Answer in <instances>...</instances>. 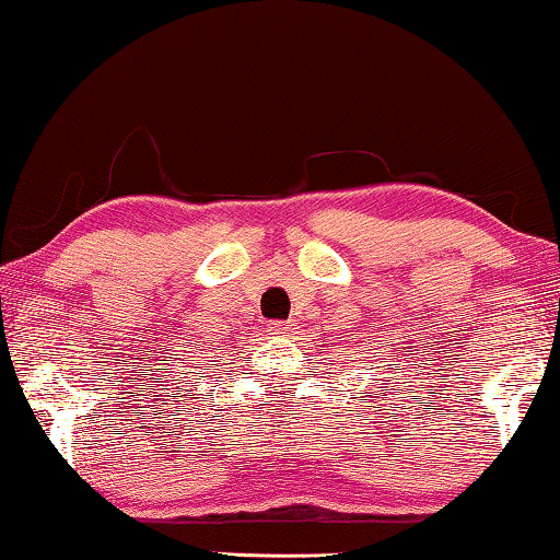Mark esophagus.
Wrapping results in <instances>:
<instances>
[{
  "label": "esophagus",
  "instance_id": "esophagus-1",
  "mask_svg": "<svg viewBox=\"0 0 560 560\" xmlns=\"http://www.w3.org/2000/svg\"><path fill=\"white\" fill-rule=\"evenodd\" d=\"M283 330H287V326H283L281 320H271V324H267L269 336H283Z\"/></svg>",
  "mask_w": 560,
  "mask_h": 560
}]
</instances>
